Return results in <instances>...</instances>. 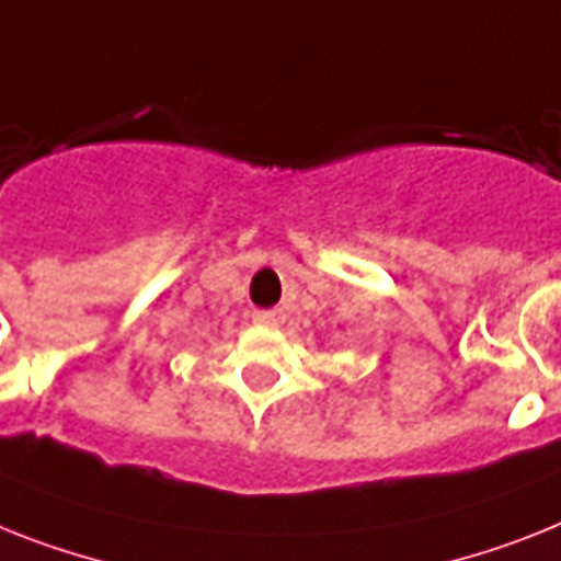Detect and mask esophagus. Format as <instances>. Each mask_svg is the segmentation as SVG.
<instances>
[{
  "instance_id": "1",
  "label": "esophagus",
  "mask_w": 561,
  "mask_h": 561,
  "mask_svg": "<svg viewBox=\"0 0 561 561\" xmlns=\"http://www.w3.org/2000/svg\"><path fill=\"white\" fill-rule=\"evenodd\" d=\"M253 322L265 324V328H282V324H285V310H253Z\"/></svg>"
}]
</instances>
